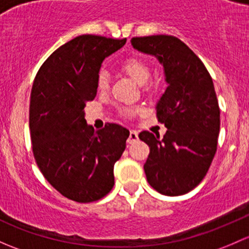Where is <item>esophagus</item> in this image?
Returning a JSON list of instances; mask_svg holds the SVG:
<instances>
[{
    "label": "esophagus",
    "mask_w": 249,
    "mask_h": 249,
    "mask_svg": "<svg viewBox=\"0 0 249 249\" xmlns=\"http://www.w3.org/2000/svg\"><path fill=\"white\" fill-rule=\"evenodd\" d=\"M137 140H138V132H135V130H130L127 142L128 143H133V142H137Z\"/></svg>",
    "instance_id": "esophagus-1"
}]
</instances>
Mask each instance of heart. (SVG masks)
<instances>
[{
    "label": "heart",
    "instance_id": "heart-1",
    "mask_svg": "<svg viewBox=\"0 0 249 249\" xmlns=\"http://www.w3.org/2000/svg\"><path fill=\"white\" fill-rule=\"evenodd\" d=\"M122 69L124 73L132 79L138 85H145L151 76V68L147 61L139 56H132L122 63ZM97 86L99 91H107L109 89V74L107 71H101L97 78ZM137 112V109L133 107H124L122 109V114L125 116H132Z\"/></svg>",
    "mask_w": 249,
    "mask_h": 249
}]
</instances>
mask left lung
Returning a JSON list of instances; mask_svg holds the SVG:
<instances>
[{"mask_svg":"<svg viewBox=\"0 0 249 249\" xmlns=\"http://www.w3.org/2000/svg\"><path fill=\"white\" fill-rule=\"evenodd\" d=\"M133 48L155 56L163 66L168 87L156 104L163 138L139 134L150 147L143 164L151 187L169 196L196 188L209 171L219 134V107L209 71L183 42L173 36L135 37Z\"/></svg>","mask_w":249,"mask_h":249,"instance_id":"obj_1","label":"left lung"}]
</instances>
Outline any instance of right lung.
I'll return each mask as SVG.
<instances>
[{"label": "right lung", "instance_id": "obj_1", "mask_svg": "<svg viewBox=\"0 0 249 249\" xmlns=\"http://www.w3.org/2000/svg\"><path fill=\"white\" fill-rule=\"evenodd\" d=\"M125 42L92 35L75 37L49 56L33 83V156L49 183L71 200H99L114 187V165L129 130L116 124L94 130L86 124L85 107L97 94L103 61Z\"/></svg>", "mask_w": 249, "mask_h": 249}]
</instances>
